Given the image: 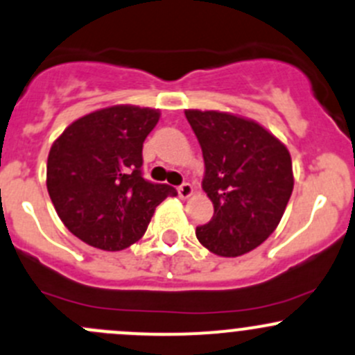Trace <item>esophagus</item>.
<instances>
[{
	"label": "esophagus",
	"instance_id": "1",
	"mask_svg": "<svg viewBox=\"0 0 355 355\" xmlns=\"http://www.w3.org/2000/svg\"><path fill=\"white\" fill-rule=\"evenodd\" d=\"M194 194V187H192L189 182H185V184H182L180 187H178V196H180L182 199H187L191 198V196Z\"/></svg>",
	"mask_w": 355,
	"mask_h": 355
}]
</instances>
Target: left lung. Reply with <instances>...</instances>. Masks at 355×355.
I'll return each instance as SVG.
<instances>
[{"instance_id": "obj_1", "label": "left lung", "mask_w": 355, "mask_h": 355, "mask_svg": "<svg viewBox=\"0 0 355 355\" xmlns=\"http://www.w3.org/2000/svg\"><path fill=\"white\" fill-rule=\"evenodd\" d=\"M205 159L202 191L213 218L196 237L218 257H241L279 225L293 192L290 150L253 119L220 111H185Z\"/></svg>"}]
</instances>
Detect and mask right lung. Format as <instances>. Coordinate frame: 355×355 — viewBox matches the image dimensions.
Listing matches in <instances>:
<instances>
[{
  "mask_svg": "<svg viewBox=\"0 0 355 355\" xmlns=\"http://www.w3.org/2000/svg\"><path fill=\"white\" fill-rule=\"evenodd\" d=\"M159 111L111 105L76 119L51 146L46 189L64 225L105 251L132 246L154 209L177 191L142 177V147Z\"/></svg>",
  "mask_w": 355,
  "mask_h": 355,
  "instance_id": "add662e5",
  "label": "right lung"
}]
</instances>
